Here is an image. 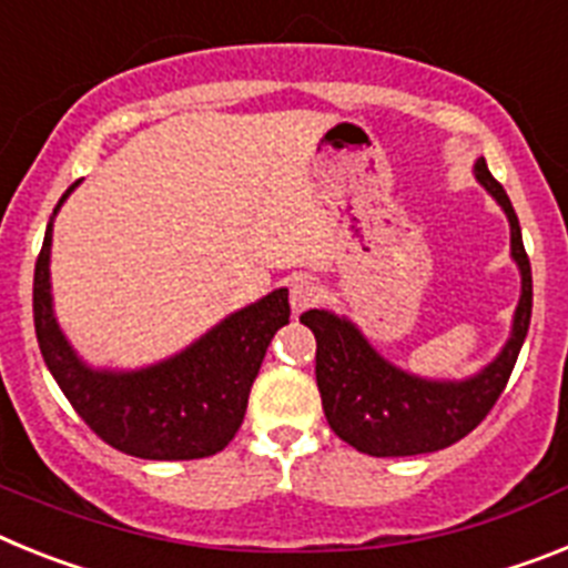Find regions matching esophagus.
Masks as SVG:
<instances>
[{
    "label": "esophagus",
    "mask_w": 568,
    "mask_h": 568,
    "mask_svg": "<svg viewBox=\"0 0 568 568\" xmlns=\"http://www.w3.org/2000/svg\"><path fill=\"white\" fill-rule=\"evenodd\" d=\"M320 297H323V291H320V285L312 283V280H294V283H291V308L297 314L314 308V305L320 303Z\"/></svg>",
    "instance_id": "34e87169"
}]
</instances>
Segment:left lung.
Wrapping results in <instances>:
<instances>
[{
    "instance_id": "1",
    "label": "left lung",
    "mask_w": 568,
    "mask_h": 568,
    "mask_svg": "<svg viewBox=\"0 0 568 568\" xmlns=\"http://www.w3.org/2000/svg\"><path fill=\"white\" fill-rule=\"evenodd\" d=\"M480 185L500 202L511 225V256L520 265L523 294L515 312L511 337L500 357L477 377L463 383H434L394 368L374 352L368 339L348 320L328 312H305V323L317 339V388L325 420L339 440L372 457L428 455L475 432L503 394L529 332L531 265L523 248L520 223L509 194L491 176L486 160H477Z\"/></svg>"
}]
</instances>
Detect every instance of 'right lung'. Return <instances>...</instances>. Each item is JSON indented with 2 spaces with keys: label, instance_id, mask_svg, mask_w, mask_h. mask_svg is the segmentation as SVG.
<instances>
[{
  "label": "right lung",
  "instance_id": "add662e5",
  "mask_svg": "<svg viewBox=\"0 0 568 568\" xmlns=\"http://www.w3.org/2000/svg\"><path fill=\"white\" fill-rule=\"evenodd\" d=\"M77 185L73 182L62 194L59 205ZM51 229L53 216L33 271V325L39 352L73 412L108 446L142 460H200L223 452L243 426L271 337L288 323V291H274L231 314L160 366L128 374L93 372L79 363L53 317L48 280Z\"/></svg>",
  "mask_w": 568,
  "mask_h": 568
}]
</instances>
